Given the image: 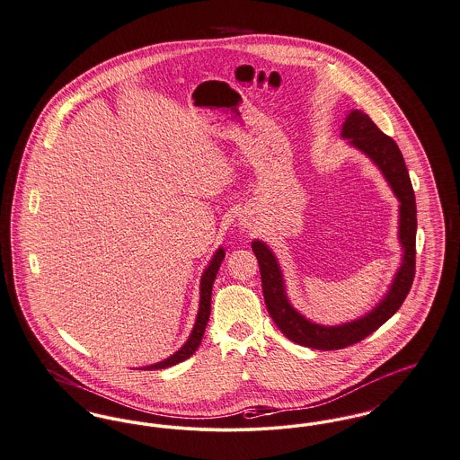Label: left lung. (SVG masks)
I'll use <instances>...</instances> for the list:
<instances>
[{"label": "left lung", "instance_id": "left-lung-1", "mask_svg": "<svg viewBox=\"0 0 460 460\" xmlns=\"http://www.w3.org/2000/svg\"><path fill=\"white\" fill-rule=\"evenodd\" d=\"M341 137L349 139L350 146L367 155L380 169L399 200L398 237L402 247V260L385 296L359 319L337 326L317 324L302 315L288 300L282 270L272 249L258 239L251 244L260 263L265 304L277 328L291 341L317 350L345 349L376 332L402 305L415 277L417 206L410 174L396 141L385 136L367 113L359 110H352L345 117Z\"/></svg>", "mask_w": 460, "mask_h": 460}]
</instances>
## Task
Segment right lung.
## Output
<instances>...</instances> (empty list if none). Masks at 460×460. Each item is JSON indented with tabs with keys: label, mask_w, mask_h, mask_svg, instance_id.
Returning a JSON list of instances; mask_svg holds the SVG:
<instances>
[{
	"label": "right lung",
	"mask_w": 460,
	"mask_h": 460,
	"mask_svg": "<svg viewBox=\"0 0 460 460\" xmlns=\"http://www.w3.org/2000/svg\"><path fill=\"white\" fill-rule=\"evenodd\" d=\"M223 260H225V249L219 247L216 251L215 256L211 258L208 269L204 270L202 279H200V304H199V312H197L195 326H193L188 340L184 341L183 347L178 352H174L172 356H169L167 359H164V361H160L156 365L145 367V369H164V367H174V365L181 363L184 359H188L199 349L202 337H204V332H206V326H208V321H209V315H211L213 284H215L216 274H217L219 265H221Z\"/></svg>",
	"instance_id": "obj_1"
}]
</instances>
